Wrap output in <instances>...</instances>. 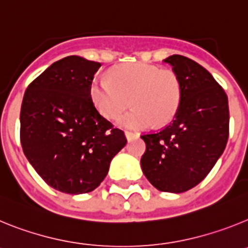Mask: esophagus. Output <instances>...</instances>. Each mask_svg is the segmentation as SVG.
<instances>
[{
	"mask_svg": "<svg viewBox=\"0 0 248 248\" xmlns=\"http://www.w3.org/2000/svg\"><path fill=\"white\" fill-rule=\"evenodd\" d=\"M138 133H133V131H125V137L128 138V139H131V138H134V137H138Z\"/></svg>",
	"mask_w": 248,
	"mask_h": 248,
	"instance_id": "esophagus-1",
	"label": "esophagus"
}]
</instances>
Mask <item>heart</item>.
<instances>
[{
  "instance_id": "obj_1",
  "label": "heart",
  "mask_w": 248,
  "mask_h": 248,
  "mask_svg": "<svg viewBox=\"0 0 248 248\" xmlns=\"http://www.w3.org/2000/svg\"><path fill=\"white\" fill-rule=\"evenodd\" d=\"M89 93L99 113L110 120L120 117L130 103L134 108L120 118L119 124L145 129L174 119L183 99V83L172 69L138 62L114 68L109 79H93Z\"/></svg>"
}]
</instances>
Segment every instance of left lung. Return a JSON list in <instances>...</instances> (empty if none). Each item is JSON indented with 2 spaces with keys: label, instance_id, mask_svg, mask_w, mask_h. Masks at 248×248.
<instances>
[{
  "label": "left lung",
  "instance_id": "left-lung-1",
  "mask_svg": "<svg viewBox=\"0 0 248 248\" xmlns=\"http://www.w3.org/2000/svg\"><path fill=\"white\" fill-rule=\"evenodd\" d=\"M183 83L180 108L159 131L144 133L140 164L150 184L164 192H184L207 176L226 148L229 100L202 65L187 57L165 59Z\"/></svg>",
  "mask_w": 248,
  "mask_h": 248
}]
</instances>
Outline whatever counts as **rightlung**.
<instances>
[{"mask_svg": "<svg viewBox=\"0 0 248 248\" xmlns=\"http://www.w3.org/2000/svg\"><path fill=\"white\" fill-rule=\"evenodd\" d=\"M100 63L59 59L32 80L21 107V144L37 174L53 189L93 191L124 148V131L102 117L89 88Z\"/></svg>", "mask_w": 248, "mask_h": 248, "instance_id": "obj_1", "label": "right lung"}]
</instances>
